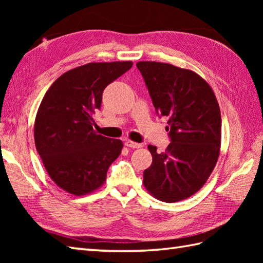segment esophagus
<instances>
[{
	"label": "esophagus",
	"mask_w": 263,
	"mask_h": 263,
	"mask_svg": "<svg viewBox=\"0 0 263 263\" xmlns=\"http://www.w3.org/2000/svg\"><path fill=\"white\" fill-rule=\"evenodd\" d=\"M125 146L128 148H132V149H138V148H141L142 144L141 143H137V142H133L131 140H126L125 141Z\"/></svg>",
	"instance_id": "1"
}]
</instances>
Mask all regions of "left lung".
<instances>
[{"label": "left lung", "mask_w": 263, "mask_h": 263, "mask_svg": "<svg viewBox=\"0 0 263 263\" xmlns=\"http://www.w3.org/2000/svg\"><path fill=\"white\" fill-rule=\"evenodd\" d=\"M156 110L168 117L171 143L164 153L149 144L153 163L143 172L147 191L164 202L197 193L220 153L221 116L212 88L194 71L163 62L137 63Z\"/></svg>", "instance_id": "left-lung-1"}]
</instances>
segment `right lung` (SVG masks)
Returning <instances> with one entry per match:
<instances>
[{"instance_id":"add662e5","label":"right lung","mask_w":263,"mask_h":263,"mask_svg":"<svg viewBox=\"0 0 263 263\" xmlns=\"http://www.w3.org/2000/svg\"><path fill=\"white\" fill-rule=\"evenodd\" d=\"M131 61L92 62L66 71L49 87L37 110L36 149L52 181L77 197L103 185L123 142L93 131L92 114L104 89L132 68Z\"/></svg>"}]
</instances>
